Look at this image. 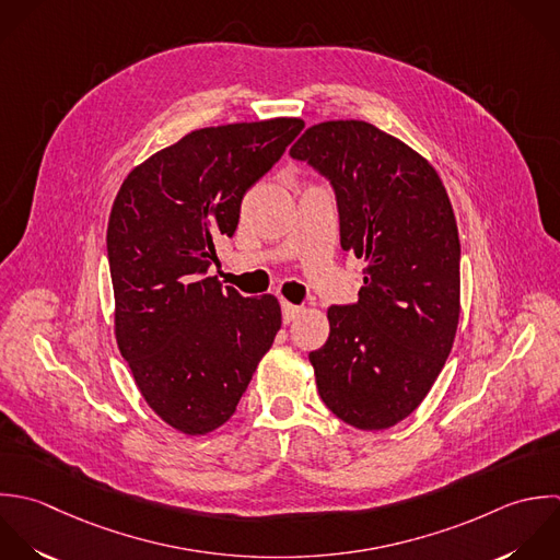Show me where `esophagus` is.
Here are the masks:
<instances>
[{
	"label": "esophagus",
	"mask_w": 560,
	"mask_h": 560,
	"mask_svg": "<svg viewBox=\"0 0 560 560\" xmlns=\"http://www.w3.org/2000/svg\"><path fill=\"white\" fill-rule=\"evenodd\" d=\"M281 310H283V323H292L294 318H299L303 314V307L292 305L288 301H281Z\"/></svg>",
	"instance_id": "esophagus-1"
}]
</instances>
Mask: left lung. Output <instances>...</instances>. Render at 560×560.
Instances as JSON below:
<instances>
[{"mask_svg": "<svg viewBox=\"0 0 560 560\" xmlns=\"http://www.w3.org/2000/svg\"><path fill=\"white\" fill-rule=\"evenodd\" d=\"M329 176L340 244L364 259L355 305L329 307L310 353L325 406L355 430L410 417L443 371L460 318V240L432 163L362 119L310 126L290 148Z\"/></svg>", "mask_w": 560, "mask_h": 560, "instance_id": "obj_1", "label": "left lung"}]
</instances>
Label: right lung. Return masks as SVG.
<instances>
[{
    "label": "right lung",
    "mask_w": 560,
    "mask_h": 560,
    "mask_svg": "<svg viewBox=\"0 0 560 560\" xmlns=\"http://www.w3.org/2000/svg\"><path fill=\"white\" fill-rule=\"evenodd\" d=\"M272 117L187 132L135 165L108 215L115 340L150 410L185 436L224 425L281 329L272 294L207 277L240 205L301 132Z\"/></svg>",
    "instance_id": "obj_1"
}]
</instances>
